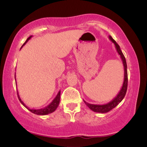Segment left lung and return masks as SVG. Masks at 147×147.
I'll return each instance as SVG.
<instances>
[{"instance_id":"obj_1","label":"left lung","mask_w":147,"mask_h":147,"mask_svg":"<svg viewBox=\"0 0 147 147\" xmlns=\"http://www.w3.org/2000/svg\"><path fill=\"white\" fill-rule=\"evenodd\" d=\"M109 39L115 44L116 50H117V53L120 55L121 59H122L123 65H124V82H123V85L122 88H121L120 91L119 92V93L117 94V95L116 96L115 98L113 99L112 101H111L110 102L107 103L106 104H103V105H97V104H89L84 100V103L86 104L88 107L89 109H91L92 111H93L94 112L96 113H105L109 112L111 110H112L113 109H114L115 106H117L118 104H119L122 101V99H124V96L126 95V90H127V86H128V74H127V65H126V59L124 57V55H123L122 50H121L120 48H119V45L116 43V41H115L113 38H112L111 36H109Z\"/></svg>"}]
</instances>
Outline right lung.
I'll use <instances>...</instances> for the list:
<instances>
[{
	"label": "right lung",
	"instance_id": "1",
	"mask_svg": "<svg viewBox=\"0 0 147 147\" xmlns=\"http://www.w3.org/2000/svg\"><path fill=\"white\" fill-rule=\"evenodd\" d=\"M32 36H30L28 37V38H27L26 41L25 42L24 44L23 45V46L24 45L25 43H27L30 38H32ZM16 77V76H15ZM15 80H16V78H15ZM17 95H18V99H19L20 102L22 104H23V106H25V108H26L27 109H28L30 112L36 114V115H48V114H50V113H53L54 111H55L56 109H57V107H58L59 104V102H60V95H61V91L59 90V91L58 94H57L56 97H55V98L52 100V102L50 103V104H49L48 106H47L46 107L43 108V109H30L25 104L23 103V101L21 100V99L19 97V95H18V92H17Z\"/></svg>",
	"mask_w": 147,
	"mask_h": 147
}]
</instances>
